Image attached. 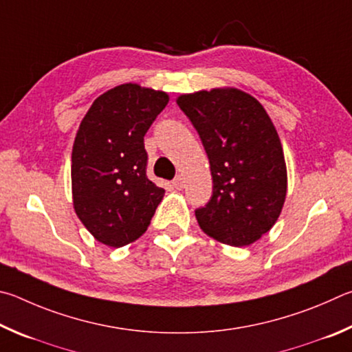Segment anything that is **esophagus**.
Wrapping results in <instances>:
<instances>
[{"label": "esophagus", "mask_w": 352, "mask_h": 352, "mask_svg": "<svg viewBox=\"0 0 352 352\" xmlns=\"http://www.w3.org/2000/svg\"><path fill=\"white\" fill-rule=\"evenodd\" d=\"M173 186H175V188H177V190H182L184 187H186V182H184V177H182V176H176L175 181H173Z\"/></svg>", "instance_id": "1"}]
</instances>
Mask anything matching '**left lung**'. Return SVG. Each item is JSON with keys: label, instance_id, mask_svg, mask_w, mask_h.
Listing matches in <instances>:
<instances>
[{"label": "left lung", "instance_id": "left-lung-1", "mask_svg": "<svg viewBox=\"0 0 352 352\" xmlns=\"http://www.w3.org/2000/svg\"><path fill=\"white\" fill-rule=\"evenodd\" d=\"M176 103L210 162L213 195L195 212L199 227L233 248L254 244L276 223L287 192L285 153L272 120L255 97L236 88L182 94Z\"/></svg>", "mask_w": 352, "mask_h": 352}]
</instances>
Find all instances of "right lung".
Listing matches in <instances>:
<instances>
[{
  "label": "right lung",
  "mask_w": 352,
  "mask_h": 352,
  "mask_svg": "<svg viewBox=\"0 0 352 352\" xmlns=\"http://www.w3.org/2000/svg\"><path fill=\"white\" fill-rule=\"evenodd\" d=\"M170 97L123 83L85 114L72 146V202L98 243L122 248L145 233L165 190L146 177L144 135Z\"/></svg>",
  "instance_id": "right-lung-1"
}]
</instances>
